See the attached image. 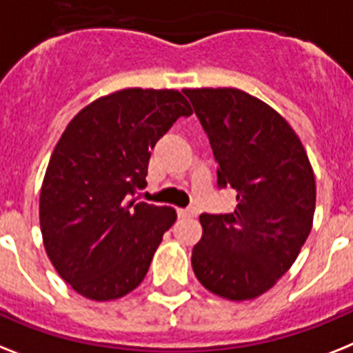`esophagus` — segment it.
<instances>
[{"instance_id":"obj_1","label":"esophagus","mask_w":353,"mask_h":353,"mask_svg":"<svg viewBox=\"0 0 353 353\" xmlns=\"http://www.w3.org/2000/svg\"><path fill=\"white\" fill-rule=\"evenodd\" d=\"M179 216H182V218H194V216H198V209L196 208L179 209Z\"/></svg>"}]
</instances>
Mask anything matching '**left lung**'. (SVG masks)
Returning <instances> with one entry per match:
<instances>
[{
	"mask_svg": "<svg viewBox=\"0 0 353 353\" xmlns=\"http://www.w3.org/2000/svg\"><path fill=\"white\" fill-rule=\"evenodd\" d=\"M218 162L234 212H203L191 263L203 287L232 301L267 292L312 229L316 180L301 141L278 112L234 88L183 90Z\"/></svg>",
	"mask_w": 353,
	"mask_h": 353,
	"instance_id": "8db88e82",
	"label": "left lung"
}]
</instances>
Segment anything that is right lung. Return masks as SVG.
<instances>
[{
  "label": "right lung",
  "mask_w": 353,
  "mask_h": 353,
  "mask_svg": "<svg viewBox=\"0 0 353 353\" xmlns=\"http://www.w3.org/2000/svg\"><path fill=\"white\" fill-rule=\"evenodd\" d=\"M191 113L174 90H121L61 135L41 188V232L55 270L84 298H122L144 279L176 212L131 198L148 185L157 141Z\"/></svg>",
  "instance_id": "obj_1"
}]
</instances>
